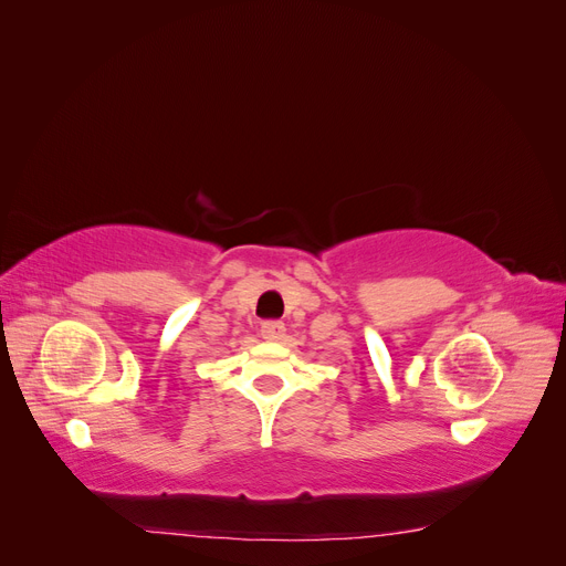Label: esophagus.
<instances>
[{
	"mask_svg": "<svg viewBox=\"0 0 566 566\" xmlns=\"http://www.w3.org/2000/svg\"><path fill=\"white\" fill-rule=\"evenodd\" d=\"M283 335H285V325L281 321H266V323H262V337L264 339L276 342Z\"/></svg>",
	"mask_w": 566,
	"mask_h": 566,
	"instance_id": "obj_1",
	"label": "esophagus"
}]
</instances>
